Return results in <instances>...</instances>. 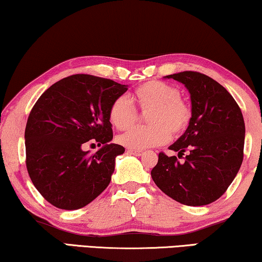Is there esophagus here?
<instances>
[{
	"instance_id": "esophagus-1",
	"label": "esophagus",
	"mask_w": 262,
	"mask_h": 262,
	"mask_svg": "<svg viewBox=\"0 0 262 262\" xmlns=\"http://www.w3.org/2000/svg\"><path fill=\"white\" fill-rule=\"evenodd\" d=\"M127 153L132 154V155H135V156H141L143 154V151L142 150H136V149H128Z\"/></svg>"
}]
</instances>
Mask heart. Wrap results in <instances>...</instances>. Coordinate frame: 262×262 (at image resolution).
I'll return each instance as SVG.
<instances>
[{
  "label": "heart",
  "mask_w": 262,
  "mask_h": 262,
  "mask_svg": "<svg viewBox=\"0 0 262 262\" xmlns=\"http://www.w3.org/2000/svg\"><path fill=\"white\" fill-rule=\"evenodd\" d=\"M132 100L143 114L149 126L138 127L120 135L118 140L130 149H146L160 146L180 136L189 126L192 109L180 97V92L161 81H149L132 94ZM109 121L119 130H127L138 122V111L126 96H119L109 108Z\"/></svg>",
  "instance_id": "obj_1"
}]
</instances>
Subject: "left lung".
<instances>
[{"instance_id":"obj_1","label":"left lung","mask_w":262,"mask_h":262,"mask_svg":"<svg viewBox=\"0 0 262 262\" xmlns=\"http://www.w3.org/2000/svg\"><path fill=\"white\" fill-rule=\"evenodd\" d=\"M186 85L192 101V119L180 139L163 151L150 174L155 185L175 201L205 206L216 201L231 185L244 160L245 121L227 89L198 72L167 75Z\"/></svg>"}]
</instances>
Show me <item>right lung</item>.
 Here are the masks:
<instances>
[{
  "label": "right lung",
  "mask_w": 262,
  "mask_h": 262,
  "mask_svg": "<svg viewBox=\"0 0 262 262\" xmlns=\"http://www.w3.org/2000/svg\"><path fill=\"white\" fill-rule=\"evenodd\" d=\"M127 85L76 74L47 89L27 121L26 166L31 182L50 205L74 210L87 206L107 188L115 158L124 153L113 139L109 108ZM89 139L101 148L81 150Z\"/></svg>",
  "instance_id": "add662e5"
}]
</instances>
